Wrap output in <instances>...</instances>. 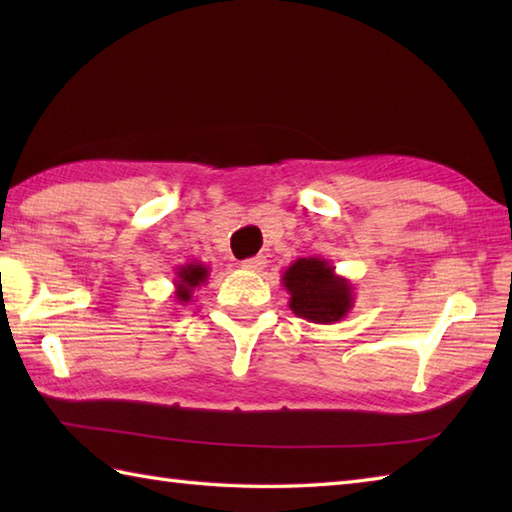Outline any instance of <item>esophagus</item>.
I'll return each instance as SVG.
<instances>
[{"label":"esophagus","instance_id":"1","mask_svg":"<svg viewBox=\"0 0 512 512\" xmlns=\"http://www.w3.org/2000/svg\"><path fill=\"white\" fill-rule=\"evenodd\" d=\"M242 268H244V270H253V273H259V270L266 268V257H264V255H257V257L244 259Z\"/></svg>","mask_w":512,"mask_h":512}]
</instances>
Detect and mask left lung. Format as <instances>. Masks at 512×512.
<instances>
[{
	"mask_svg": "<svg viewBox=\"0 0 512 512\" xmlns=\"http://www.w3.org/2000/svg\"><path fill=\"white\" fill-rule=\"evenodd\" d=\"M281 284L290 295V310L310 323H339L354 308L352 281L319 257H299L286 268Z\"/></svg>",
	"mask_w": 512,
	"mask_h": 512,
	"instance_id": "left-lung-1",
	"label": "left lung"
}]
</instances>
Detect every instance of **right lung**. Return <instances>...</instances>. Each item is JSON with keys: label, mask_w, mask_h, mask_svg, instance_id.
Returning a JSON list of instances; mask_svg holds the SVG:
<instances>
[{"label": "right lung", "mask_w": 512, "mask_h": 512, "mask_svg": "<svg viewBox=\"0 0 512 512\" xmlns=\"http://www.w3.org/2000/svg\"><path fill=\"white\" fill-rule=\"evenodd\" d=\"M206 279H209V266L202 262H189L178 266L176 279H173V286H176L173 297H176L180 306H189V301H193V292L204 286Z\"/></svg>", "instance_id": "obj_1"}]
</instances>
